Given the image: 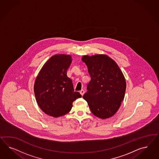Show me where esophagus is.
I'll list each match as a JSON object with an SVG mask.
<instances>
[{"mask_svg": "<svg viewBox=\"0 0 159 159\" xmlns=\"http://www.w3.org/2000/svg\"><path fill=\"white\" fill-rule=\"evenodd\" d=\"M80 94L83 96L84 95V90H80Z\"/></svg>", "mask_w": 159, "mask_h": 159, "instance_id": "1", "label": "esophagus"}]
</instances>
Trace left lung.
Segmentation results:
<instances>
[{"mask_svg": "<svg viewBox=\"0 0 159 159\" xmlns=\"http://www.w3.org/2000/svg\"><path fill=\"white\" fill-rule=\"evenodd\" d=\"M91 81L83 96L92 113L101 119L114 116L124 100L126 80L117 63L107 55H83Z\"/></svg>", "mask_w": 159, "mask_h": 159, "instance_id": "left-lung-1", "label": "left lung"}]
</instances>
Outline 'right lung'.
Segmentation results:
<instances>
[{
	"label": "right lung",
	"instance_id": "1",
	"mask_svg": "<svg viewBox=\"0 0 159 159\" xmlns=\"http://www.w3.org/2000/svg\"><path fill=\"white\" fill-rule=\"evenodd\" d=\"M72 61L70 55L56 54L45 63L34 83L35 97L39 107L53 117L65 116L71 110L73 102L82 96L75 92L67 70Z\"/></svg>",
	"mask_w": 159,
	"mask_h": 159
}]
</instances>
